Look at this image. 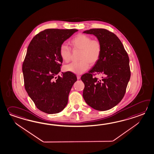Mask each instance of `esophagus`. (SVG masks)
Returning a JSON list of instances; mask_svg holds the SVG:
<instances>
[{
    "mask_svg": "<svg viewBox=\"0 0 154 154\" xmlns=\"http://www.w3.org/2000/svg\"><path fill=\"white\" fill-rule=\"evenodd\" d=\"M77 79H81V75H77Z\"/></svg>",
    "mask_w": 154,
    "mask_h": 154,
    "instance_id": "obj_1",
    "label": "esophagus"
}]
</instances>
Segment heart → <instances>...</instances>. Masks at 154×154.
I'll use <instances>...</instances> for the list:
<instances>
[{"mask_svg": "<svg viewBox=\"0 0 154 154\" xmlns=\"http://www.w3.org/2000/svg\"><path fill=\"white\" fill-rule=\"evenodd\" d=\"M71 45L75 49L81 51L79 62H72L66 65L65 71L75 74H82L91 65H94L98 61L102 53V44L98 40H92L89 36L79 34L70 41ZM60 55L65 62H69L71 57V50L67 45L62 44L59 50Z\"/></svg>", "mask_w": 154, "mask_h": 154, "instance_id": "1", "label": "heart"}]
</instances>
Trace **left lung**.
Here are the masks:
<instances>
[{
  "label": "left lung",
  "mask_w": 154,
  "mask_h": 154,
  "mask_svg": "<svg viewBox=\"0 0 154 154\" xmlns=\"http://www.w3.org/2000/svg\"><path fill=\"white\" fill-rule=\"evenodd\" d=\"M83 33L94 35L102 44L98 61L81 77L85 84L83 98L94 109H110L123 99L130 80L128 55L119 38L106 29H92ZM94 74L102 75L101 79L93 77Z\"/></svg>",
  "instance_id": "obj_1"
}]
</instances>
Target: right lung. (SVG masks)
<instances>
[{"label": "right lung", "instance_id": "right-lung-1", "mask_svg": "<svg viewBox=\"0 0 154 154\" xmlns=\"http://www.w3.org/2000/svg\"><path fill=\"white\" fill-rule=\"evenodd\" d=\"M78 31L76 29H50L32 39L23 64L26 91L38 109L56 114L65 108L76 75L66 72L57 76L63 61L60 48Z\"/></svg>", "mask_w": 154, "mask_h": 154}]
</instances>
